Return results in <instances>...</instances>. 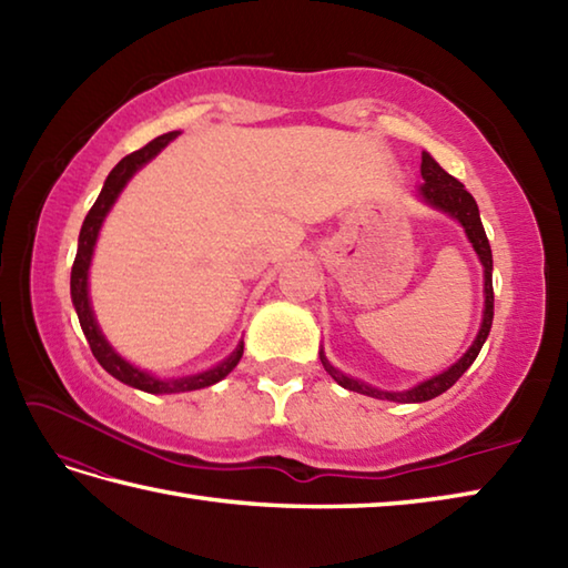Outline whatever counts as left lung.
Returning <instances> with one entry per match:
<instances>
[{"label":"left lung","instance_id":"obj_1","mask_svg":"<svg viewBox=\"0 0 568 568\" xmlns=\"http://www.w3.org/2000/svg\"><path fill=\"white\" fill-rule=\"evenodd\" d=\"M419 171H422V178H425V183L419 185L422 200L432 204V207L452 214L454 220L462 222L468 241L474 244V251L478 253L480 263H484L486 310H484V322H480V329H478L476 339H474V344H470L468 352L462 358H458L452 368L442 371L439 376H434V378L419 383V385H415V388L403 390V393L378 390V388H371V385L361 383L356 378H348V376H344L342 371H336L329 364L327 356H324V352H320V361H322L324 371H327L329 376L342 385V388L361 393V395H368V397H378V400H393V403H425V400H432V397L442 395L444 390H449L452 385L464 376L466 368L476 361L478 352L484 348V344L488 339V332H490V324H493V253H490L486 229H484V224H480L478 204H476L474 197H470V192L462 183H458L456 178L446 173L444 168L437 161H434L429 153H422Z\"/></svg>","mask_w":568,"mask_h":568}]
</instances>
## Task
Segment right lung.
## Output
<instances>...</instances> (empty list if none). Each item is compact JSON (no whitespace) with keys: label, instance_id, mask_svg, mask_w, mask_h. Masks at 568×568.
<instances>
[{"label":"right lung","instance_id":"add662e5","mask_svg":"<svg viewBox=\"0 0 568 568\" xmlns=\"http://www.w3.org/2000/svg\"><path fill=\"white\" fill-rule=\"evenodd\" d=\"M178 136V131H171V134H163L159 139H153L146 146L124 155L122 161H119L112 173L106 175L104 180V187L100 192L98 202L92 204V210L88 212L80 229V239H78V256L75 263H72V273H70V297H72V305H75L78 312V320H80V327L88 336L90 348L94 358L100 361V366L114 376L116 381H122L131 388H139L143 393H153V395H163V393H187V390H200V388H207V385L220 383L224 376H229L239 364L241 354H244V342H239V346L234 348V354L224 358L222 364H216L214 368L197 373V376H183V378H155L151 373L141 371L136 366H131L129 361H124L119 356L112 344L104 339V334L100 329L98 320H94V312L90 305V293H88V273H90V261H92V253H94V244H98V234L102 229V222L106 212L112 210V204L116 202L119 192L124 190V185L131 180L141 165H146L153 155H159L161 149H165L168 143Z\"/></svg>","mask_w":568,"mask_h":568}]
</instances>
